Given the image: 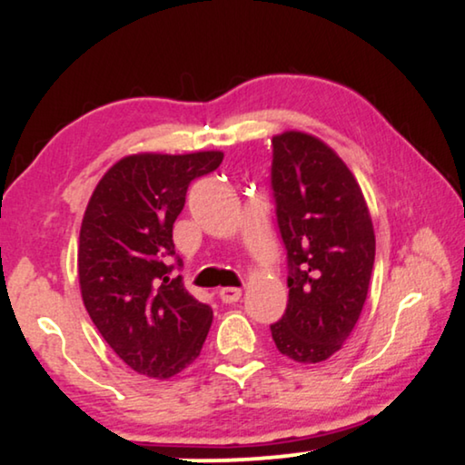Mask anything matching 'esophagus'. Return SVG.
I'll use <instances>...</instances> for the list:
<instances>
[{
    "label": "esophagus",
    "instance_id": "esophagus-1",
    "mask_svg": "<svg viewBox=\"0 0 465 465\" xmlns=\"http://www.w3.org/2000/svg\"><path fill=\"white\" fill-rule=\"evenodd\" d=\"M218 296H220L222 302L232 304V302H237L239 298H241V288H222L218 292Z\"/></svg>",
    "mask_w": 465,
    "mask_h": 465
}]
</instances>
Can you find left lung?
Masks as SVG:
<instances>
[{"label":"left lung","instance_id":"obj_1","mask_svg":"<svg viewBox=\"0 0 465 465\" xmlns=\"http://www.w3.org/2000/svg\"><path fill=\"white\" fill-rule=\"evenodd\" d=\"M271 186L288 252V307L271 326L279 351L317 364L339 351L366 302L374 228L360 183L309 133L272 137Z\"/></svg>","mask_w":465,"mask_h":465}]
</instances>
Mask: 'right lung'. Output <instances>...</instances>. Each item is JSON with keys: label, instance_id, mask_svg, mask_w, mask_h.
I'll use <instances>...</instances> for the list:
<instances>
[{"label": "right lung", "instance_id": "add662e5", "mask_svg": "<svg viewBox=\"0 0 465 465\" xmlns=\"http://www.w3.org/2000/svg\"><path fill=\"white\" fill-rule=\"evenodd\" d=\"M218 150L131 154L101 177L80 228L78 277L84 307L114 353L152 379L199 358L213 311L171 277L173 222L190 182L220 167Z\"/></svg>", "mask_w": 465, "mask_h": 465}]
</instances>
